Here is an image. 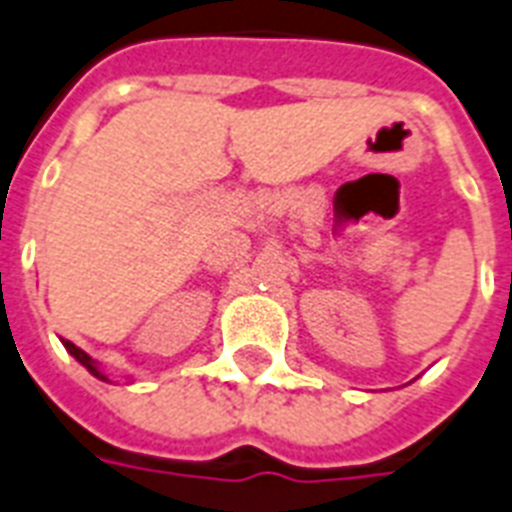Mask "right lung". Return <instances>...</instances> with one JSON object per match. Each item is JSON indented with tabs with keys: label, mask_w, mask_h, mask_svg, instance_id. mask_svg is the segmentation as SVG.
Here are the masks:
<instances>
[{
	"label": "right lung",
	"mask_w": 512,
	"mask_h": 512,
	"mask_svg": "<svg viewBox=\"0 0 512 512\" xmlns=\"http://www.w3.org/2000/svg\"><path fill=\"white\" fill-rule=\"evenodd\" d=\"M63 345H66V350H68V353H71V356H74L76 361H79V364H82V366H87V372H90V374H95V377H98V380H108L106 374L100 372L98 366H95V361H92V358L87 356V353H84L82 348H76L74 342H68V340H63Z\"/></svg>",
	"instance_id": "add662e5"
}]
</instances>
